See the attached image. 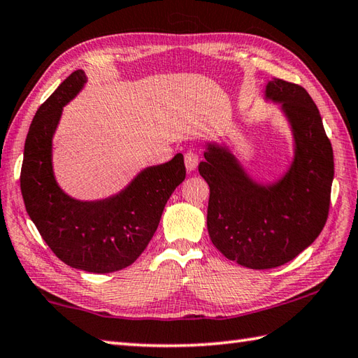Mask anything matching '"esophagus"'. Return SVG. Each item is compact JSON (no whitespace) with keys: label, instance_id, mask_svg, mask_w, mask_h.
Returning <instances> with one entry per match:
<instances>
[{"label":"esophagus","instance_id":"obj_1","mask_svg":"<svg viewBox=\"0 0 358 358\" xmlns=\"http://www.w3.org/2000/svg\"><path fill=\"white\" fill-rule=\"evenodd\" d=\"M199 164V152L198 151H188L185 155V166L188 171H193Z\"/></svg>","mask_w":358,"mask_h":358}]
</instances>
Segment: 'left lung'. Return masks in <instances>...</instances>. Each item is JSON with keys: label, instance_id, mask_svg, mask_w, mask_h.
I'll return each mask as SVG.
<instances>
[{"label": "left lung", "instance_id": "8db88e82", "mask_svg": "<svg viewBox=\"0 0 358 358\" xmlns=\"http://www.w3.org/2000/svg\"><path fill=\"white\" fill-rule=\"evenodd\" d=\"M266 97L281 103L295 157L272 185L253 182L227 148L208 145L201 176L210 187L207 229L225 258L250 268L286 264L322 233L331 206L334 152L322 115L303 86L273 78Z\"/></svg>", "mask_w": 358, "mask_h": 358}]
</instances>
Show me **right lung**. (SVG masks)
Masks as SVG:
<instances>
[{"label": "right lung", "mask_w": 358, "mask_h": 358, "mask_svg": "<svg viewBox=\"0 0 358 358\" xmlns=\"http://www.w3.org/2000/svg\"><path fill=\"white\" fill-rule=\"evenodd\" d=\"M85 83V72L74 71L35 113L20 185L29 217L58 259L85 272L109 273L131 266L147 249L166 201L185 179V165L179 152L103 201L82 202L63 193L52 171V136L63 106Z\"/></svg>", "instance_id": "1"}]
</instances>
